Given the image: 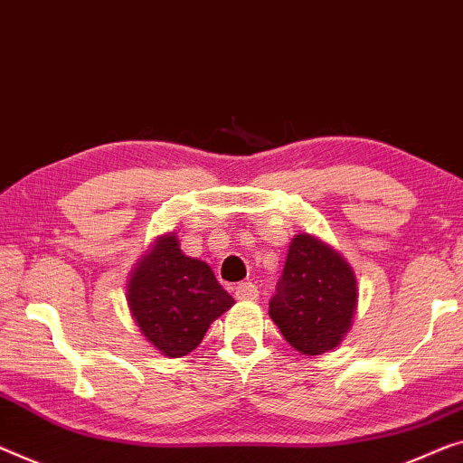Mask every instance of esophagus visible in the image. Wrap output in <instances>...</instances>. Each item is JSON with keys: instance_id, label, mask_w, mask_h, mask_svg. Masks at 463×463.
<instances>
[{"instance_id": "esophagus-1", "label": "esophagus", "mask_w": 463, "mask_h": 463, "mask_svg": "<svg viewBox=\"0 0 463 463\" xmlns=\"http://www.w3.org/2000/svg\"><path fill=\"white\" fill-rule=\"evenodd\" d=\"M234 295H237V299H241V301H253V299H258L260 291L253 282H239V285L234 287Z\"/></svg>"}]
</instances>
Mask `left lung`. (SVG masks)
<instances>
[{
  "label": "left lung",
  "mask_w": 463,
  "mask_h": 463,
  "mask_svg": "<svg viewBox=\"0 0 463 463\" xmlns=\"http://www.w3.org/2000/svg\"><path fill=\"white\" fill-rule=\"evenodd\" d=\"M355 303L357 285L347 261L312 234H298L268 309L287 343L306 355L336 347Z\"/></svg>",
  "instance_id": "8db88e82"
}]
</instances>
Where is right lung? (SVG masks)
Wrapping results in <instances>:
<instances>
[{
    "mask_svg": "<svg viewBox=\"0 0 463 463\" xmlns=\"http://www.w3.org/2000/svg\"><path fill=\"white\" fill-rule=\"evenodd\" d=\"M232 303L212 268L184 255L175 234L157 241L128 282L130 314L147 341L168 357L195 349Z\"/></svg>",
    "mask_w": 463,
    "mask_h": 463,
    "instance_id": "1",
    "label": "right lung"
}]
</instances>
